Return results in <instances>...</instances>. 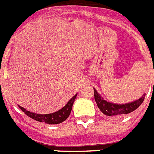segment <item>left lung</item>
I'll return each instance as SVG.
<instances>
[{
  "instance_id": "left-lung-1",
  "label": "left lung",
  "mask_w": 154,
  "mask_h": 154,
  "mask_svg": "<svg viewBox=\"0 0 154 154\" xmlns=\"http://www.w3.org/2000/svg\"><path fill=\"white\" fill-rule=\"evenodd\" d=\"M94 96H95V100L100 111L105 115L109 116H123L124 114H128L137 109L143 102L145 94L140 99H137L136 101L123 105L113 104V103L106 101L99 96L97 91L95 89H94Z\"/></svg>"
}]
</instances>
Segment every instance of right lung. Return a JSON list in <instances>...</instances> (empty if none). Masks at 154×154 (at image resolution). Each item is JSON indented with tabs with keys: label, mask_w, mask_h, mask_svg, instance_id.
I'll return each mask as SVG.
<instances>
[{
	"label": "right lung",
	"mask_w": 154,
	"mask_h": 154,
	"mask_svg": "<svg viewBox=\"0 0 154 154\" xmlns=\"http://www.w3.org/2000/svg\"><path fill=\"white\" fill-rule=\"evenodd\" d=\"M76 96H77V94L75 95L69 100V103L65 105L63 108L57 111V112H53V113L42 115V114H36L30 112V111H28V110H26L23 107L19 106V108L21 109L28 116H29L31 119H35V120L38 121V122H44V123H48V124H58V123H62L63 121H65L69 116Z\"/></svg>",
	"instance_id": "right-lung-1"
}]
</instances>
